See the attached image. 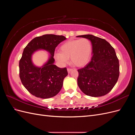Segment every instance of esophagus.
Returning a JSON list of instances; mask_svg holds the SVG:
<instances>
[{"mask_svg": "<svg viewBox=\"0 0 135 135\" xmlns=\"http://www.w3.org/2000/svg\"><path fill=\"white\" fill-rule=\"evenodd\" d=\"M72 70H73L72 69H69V68H68V69H67L68 72L69 73H70V71H72Z\"/></svg>", "mask_w": 135, "mask_h": 135, "instance_id": "esophagus-1", "label": "esophagus"}]
</instances>
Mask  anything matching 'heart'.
Here are the masks:
<instances>
[{
	"label": "heart",
	"instance_id": "b5f03b06",
	"mask_svg": "<svg viewBox=\"0 0 135 135\" xmlns=\"http://www.w3.org/2000/svg\"><path fill=\"white\" fill-rule=\"evenodd\" d=\"M92 51L91 42L86 38L69 40L60 47V52L55 54V59L62 65H66L70 57L71 62L80 67L90 59Z\"/></svg>",
	"mask_w": 135,
	"mask_h": 135
}]
</instances>
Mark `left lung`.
Segmentation results:
<instances>
[{"instance_id": "left-lung-1", "label": "left lung", "mask_w": 135, "mask_h": 135, "mask_svg": "<svg viewBox=\"0 0 135 135\" xmlns=\"http://www.w3.org/2000/svg\"><path fill=\"white\" fill-rule=\"evenodd\" d=\"M90 40L91 61L78 70V85L85 95L100 97L107 95L117 83L119 64L114 48L107 40L91 34L77 36Z\"/></svg>"}]
</instances>
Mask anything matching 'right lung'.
<instances>
[{
  "label": "right lung",
  "mask_w": 135,
  "mask_h": 135,
  "mask_svg": "<svg viewBox=\"0 0 135 135\" xmlns=\"http://www.w3.org/2000/svg\"><path fill=\"white\" fill-rule=\"evenodd\" d=\"M66 38L62 35L45 34L32 39L24 48L20 60V78L27 90L42 99L55 96L62 87L63 81L68 73L66 68L54 65L56 47ZM44 50L49 54L48 60L42 67L36 66L32 57L35 52Z\"/></svg>",
  "instance_id": "1"
}]
</instances>
